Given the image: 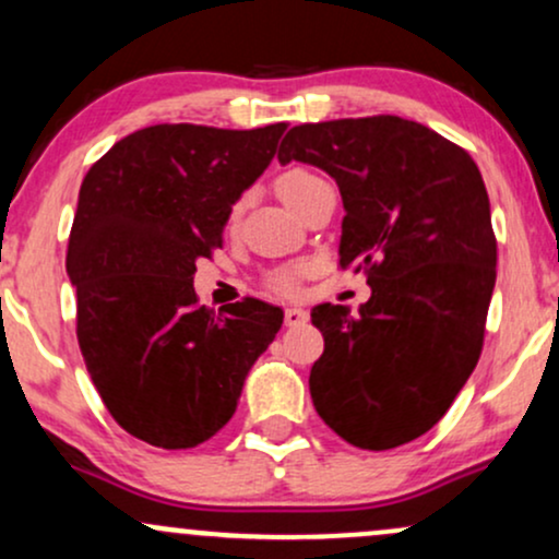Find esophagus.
Wrapping results in <instances>:
<instances>
[{
  "mask_svg": "<svg viewBox=\"0 0 559 559\" xmlns=\"http://www.w3.org/2000/svg\"><path fill=\"white\" fill-rule=\"evenodd\" d=\"M284 320H286V325H305L307 320H310V312L301 310V307H286Z\"/></svg>",
  "mask_w": 559,
  "mask_h": 559,
  "instance_id": "obj_1",
  "label": "esophagus"
}]
</instances>
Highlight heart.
Returning <instances> with one entry per match:
<instances>
[{"label":"heart","instance_id":"heart-1","mask_svg":"<svg viewBox=\"0 0 559 559\" xmlns=\"http://www.w3.org/2000/svg\"><path fill=\"white\" fill-rule=\"evenodd\" d=\"M316 181H318L316 173L294 168V170H288V173H284V176L278 178L275 189H278V197L284 199L288 207H294V204H297V199L305 194V191L310 189V186L316 183ZM271 284H273L275 292L294 294L299 288V271H278V273H273Z\"/></svg>","mask_w":559,"mask_h":559}]
</instances>
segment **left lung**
I'll return each instance as SVG.
<instances>
[{"label":"left lung","instance_id":"1","mask_svg":"<svg viewBox=\"0 0 559 559\" xmlns=\"http://www.w3.org/2000/svg\"><path fill=\"white\" fill-rule=\"evenodd\" d=\"M316 165L344 202L338 262L370 299L312 307L325 349L310 370L318 415L360 449H394L444 418L476 368L497 281L478 165L396 115L294 126L278 163Z\"/></svg>","mask_w":559,"mask_h":559}]
</instances>
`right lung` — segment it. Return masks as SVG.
Instances as JSON below:
<instances>
[{"instance_id":"add662e5","label":"right lung","mask_w":559,"mask_h":559,"mask_svg":"<svg viewBox=\"0 0 559 559\" xmlns=\"http://www.w3.org/2000/svg\"><path fill=\"white\" fill-rule=\"evenodd\" d=\"M284 131L150 126L83 178L66 262L79 344L112 418L146 444L189 449L221 431L284 323L262 299L215 316L194 292L197 260L221 247Z\"/></svg>"}]
</instances>
